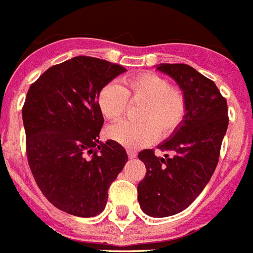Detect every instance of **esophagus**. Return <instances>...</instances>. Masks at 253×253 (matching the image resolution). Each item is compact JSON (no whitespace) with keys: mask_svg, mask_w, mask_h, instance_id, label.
Here are the masks:
<instances>
[{"mask_svg":"<svg viewBox=\"0 0 253 253\" xmlns=\"http://www.w3.org/2000/svg\"><path fill=\"white\" fill-rule=\"evenodd\" d=\"M126 153H128V157L130 159L136 158V157H137V151L133 150V149H128V150H126Z\"/></svg>","mask_w":253,"mask_h":253,"instance_id":"34e87169","label":"esophagus"}]
</instances>
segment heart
I'll return each instance as SVG.
<instances>
[{
	"instance_id": "1",
	"label": "heart",
	"mask_w": 253,
	"mask_h": 253,
	"mask_svg": "<svg viewBox=\"0 0 253 253\" xmlns=\"http://www.w3.org/2000/svg\"><path fill=\"white\" fill-rule=\"evenodd\" d=\"M129 100L142 102L138 123H119L107 129V136L123 146H147L161 137L166 139L179 130L188 112L187 96L166 77L143 72L125 77L120 84L108 82L98 92L96 102L102 115L110 121H119L126 114Z\"/></svg>"
}]
</instances>
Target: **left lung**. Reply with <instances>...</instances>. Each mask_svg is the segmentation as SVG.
I'll list each match as a JSON object with an SVG mask.
<instances>
[{"instance_id": "left-lung-1", "label": "left lung", "mask_w": 253, "mask_h": 253, "mask_svg": "<svg viewBox=\"0 0 253 253\" xmlns=\"http://www.w3.org/2000/svg\"><path fill=\"white\" fill-rule=\"evenodd\" d=\"M158 70L176 81L187 96L188 112L179 130L153 149L139 151L146 175L138 183V203L150 217H169L183 211L203 192L218 165L229 125V110L213 81L185 64H161Z\"/></svg>"}]
</instances>
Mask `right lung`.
Masks as SVG:
<instances>
[{
	"instance_id": "1",
	"label": "right lung",
	"mask_w": 253,
	"mask_h": 253,
	"mask_svg": "<svg viewBox=\"0 0 253 253\" xmlns=\"http://www.w3.org/2000/svg\"><path fill=\"white\" fill-rule=\"evenodd\" d=\"M124 66L77 56L46 69L28 88L23 108L26 154L45 199L77 217L102 213L108 188L128 161L120 143L99 141L104 119L99 90Z\"/></svg>"
}]
</instances>
